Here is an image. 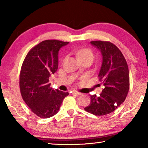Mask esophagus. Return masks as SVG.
<instances>
[{"instance_id": "obj_1", "label": "esophagus", "mask_w": 148, "mask_h": 148, "mask_svg": "<svg viewBox=\"0 0 148 148\" xmlns=\"http://www.w3.org/2000/svg\"><path fill=\"white\" fill-rule=\"evenodd\" d=\"M72 93L73 94V95H77V96H78V95H82L81 92H77V91H72Z\"/></svg>"}]
</instances>
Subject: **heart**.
<instances>
[{"mask_svg": "<svg viewBox=\"0 0 148 148\" xmlns=\"http://www.w3.org/2000/svg\"><path fill=\"white\" fill-rule=\"evenodd\" d=\"M76 54L80 60L83 59H90L92 61L94 59L93 53L91 49L88 48L80 49L77 51Z\"/></svg>", "mask_w": 148, "mask_h": 148, "instance_id": "1", "label": "heart"}]
</instances>
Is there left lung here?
Wrapping results in <instances>:
<instances>
[{
    "instance_id": "left-lung-1",
    "label": "left lung",
    "mask_w": 148,
    "mask_h": 148,
    "mask_svg": "<svg viewBox=\"0 0 148 148\" xmlns=\"http://www.w3.org/2000/svg\"><path fill=\"white\" fill-rule=\"evenodd\" d=\"M101 52L102 63L99 79L104 85L100 96L90 95L91 103L84 110L95 116H104L114 112L125 101L129 90L128 65L116 45L108 41H91Z\"/></svg>"
}]
</instances>
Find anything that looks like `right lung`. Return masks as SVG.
I'll use <instances>...</instances> for the list:
<instances>
[{
	"label": "right lung",
	"mask_w": 148,
	"mask_h": 148,
	"mask_svg": "<svg viewBox=\"0 0 148 148\" xmlns=\"http://www.w3.org/2000/svg\"><path fill=\"white\" fill-rule=\"evenodd\" d=\"M68 42L46 40L28 52L19 74L22 98L30 110L41 118H48L59 112L68 92L50 87L49 77L58 69V53Z\"/></svg>",
	"instance_id": "right-lung-1"
}]
</instances>
